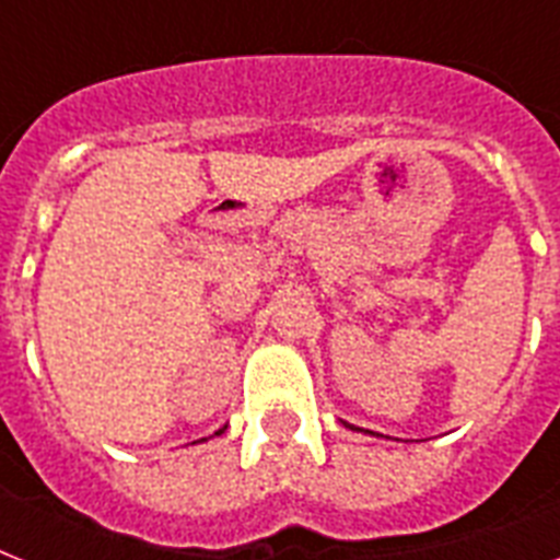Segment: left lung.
I'll use <instances>...</instances> for the list:
<instances>
[{
    "label": "left lung",
    "mask_w": 560,
    "mask_h": 560,
    "mask_svg": "<svg viewBox=\"0 0 560 560\" xmlns=\"http://www.w3.org/2000/svg\"><path fill=\"white\" fill-rule=\"evenodd\" d=\"M346 427H351V424H346ZM351 430H358V427H351Z\"/></svg>",
    "instance_id": "obj_1"
}]
</instances>
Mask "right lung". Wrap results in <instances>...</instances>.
I'll return each instance as SVG.
<instances>
[{"label": "right lung", "instance_id": "obj_1", "mask_svg": "<svg viewBox=\"0 0 560 560\" xmlns=\"http://www.w3.org/2000/svg\"><path fill=\"white\" fill-rule=\"evenodd\" d=\"M220 433H223V430H218V433H214V435H220Z\"/></svg>", "mask_w": 560, "mask_h": 560}]
</instances>
